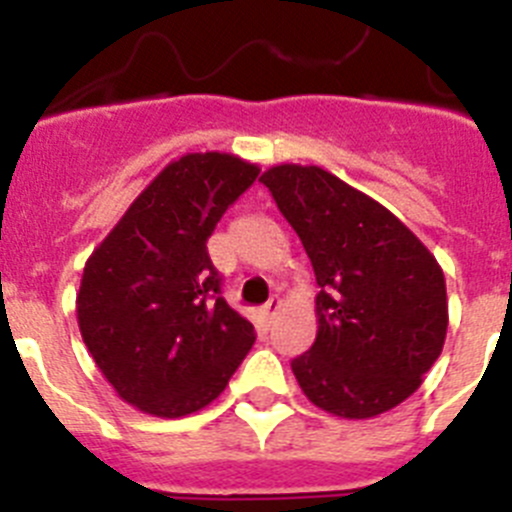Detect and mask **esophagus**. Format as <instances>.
Wrapping results in <instances>:
<instances>
[{"label":"esophagus","mask_w":512,"mask_h":512,"mask_svg":"<svg viewBox=\"0 0 512 512\" xmlns=\"http://www.w3.org/2000/svg\"><path fill=\"white\" fill-rule=\"evenodd\" d=\"M279 310H282V302H279V297H271V300L264 305V310H261V315H264L266 320H274L279 315Z\"/></svg>","instance_id":"34e87169"}]
</instances>
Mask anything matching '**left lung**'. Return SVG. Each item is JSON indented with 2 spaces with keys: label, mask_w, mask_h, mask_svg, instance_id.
Here are the masks:
<instances>
[{
  "label": "left lung",
  "mask_w": 512,
  "mask_h": 512,
  "mask_svg": "<svg viewBox=\"0 0 512 512\" xmlns=\"http://www.w3.org/2000/svg\"><path fill=\"white\" fill-rule=\"evenodd\" d=\"M318 279V336L292 361L307 400L364 420L408 400L449 328L446 279L408 225L320 166L261 174Z\"/></svg>",
  "instance_id": "obj_1"
}]
</instances>
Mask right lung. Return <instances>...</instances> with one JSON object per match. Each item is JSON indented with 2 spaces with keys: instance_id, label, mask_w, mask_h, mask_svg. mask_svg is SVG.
<instances>
[{
  "instance_id": "right-lung-1",
  "label": "right lung",
  "mask_w": 512,
  "mask_h": 512,
  "mask_svg": "<svg viewBox=\"0 0 512 512\" xmlns=\"http://www.w3.org/2000/svg\"><path fill=\"white\" fill-rule=\"evenodd\" d=\"M233 153H187L135 197L76 292L81 338L122 400L156 418L207 408L256 333L220 297L207 238L259 176Z\"/></svg>"
}]
</instances>
